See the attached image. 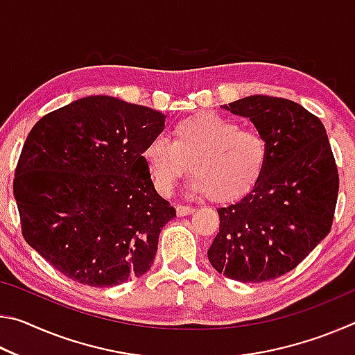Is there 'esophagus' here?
Returning a JSON list of instances; mask_svg holds the SVG:
<instances>
[{"instance_id": "34e87169", "label": "esophagus", "mask_w": 355, "mask_h": 355, "mask_svg": "<svg viewBox=\"0 0 355 355\" xmlns=\"http://www.w3.org/2000/svg\"><path fill=\"white\" fill-rule=\"evenodd\" d=\"M194 211H196V209L192 208V207L177 205V214H178V216H188V214H192Z\"/></svg>"}]
</instances>
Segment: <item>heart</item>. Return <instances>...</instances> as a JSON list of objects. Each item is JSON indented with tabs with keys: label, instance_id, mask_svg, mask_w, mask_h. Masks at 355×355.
<instances>
[{
	"label": "heart",
	"instance_id": "heart-1",
	"mask_svg": "<svg viewBox=\"0 0 355 355\" xmlns=\"http://www.w3.org/2000/svg\"><path fill=\"white\" fill-rule=\"evenodd\" d=\"M268 156L260 131L239 128L235 120L216 112L180 120L169 141L153 137L142 150L144 166L161 196H171L191 166L192 188L214 202L238 199L254 188Z\"/></svg>",
	"mask_w": 355,
	"mask_h": 355
}]
</instances>
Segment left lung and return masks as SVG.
Here are the masks:
<instances>
[{"label":"left lung","mask_w":355,"mask_h":355,"mask_svg":"<svg viewBox=\"0 0 355 355\" xmlns=\"http://www.w3.org/2000/svg\"><path fill=\"white\" fill-rule=\"evenodd\" d=\"M222 107L252 120L268 142L263 175L241 200L218 209L208 260L244 284L293 271L332 228L340 177L326 128L291 100L250 95Z\"/></svg>","instance_id":"obj_1"}]
</instances>
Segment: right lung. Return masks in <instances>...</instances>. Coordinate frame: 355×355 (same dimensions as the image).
<instances>
[{
  "label": "right lung",
  "instance_id": "1",
  "mask_svg": "<svg viewBox=\"0 0 355 355\" xmlns=\"http://www.w3.org/2000/svg\"><path fill=\"white\" fill-rule=\"evenodd\" d=\"M152 107L95 95L42 117L15 167L25 241L78 284L116 286L152 268L175 208L142 161L164 130Z\"/></svg>",
  "mask_w": 355,
  "mask_h": 355
}]
</instances>
